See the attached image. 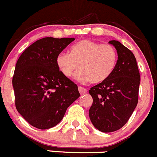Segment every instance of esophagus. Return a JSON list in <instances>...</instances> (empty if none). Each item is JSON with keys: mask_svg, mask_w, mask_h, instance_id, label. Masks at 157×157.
<instances>
[{"mask_svg": "<svg viewBox=\"0 0 157 157\" xmlns=\"http://www.w3.org/2000/svg\"><path fill=\"white\" fill-rule=\"evenodd\" d=\"M78 90H79V92H80V94H85V93H87V91H88L87 89L83 88V87H82V86H79Z\"/></svg>", "mask_w": 157, "mask_h": 157, "instance_id": "obj_1", "label": "esophagus"}]
</instances>
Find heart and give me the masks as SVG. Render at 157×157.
Here are the masks:
<instances>
[{
    "instance_id": "1",
    "label": "heart",
    "mask_w": 157,
    "mask_h": 157,
    "mask_svg": "<svg viewBox=\"0 0 157 157\" xmlns=\"http://www.w3.org/2000/svg\"><path fill=\"white\" fill-rule=\"evenodd\" d=\"M69 54L61 52L56 58V64L65 77L72 76L80 83H100L113 73L117 64L116 49L110 44H100L90 39H83L71 45Z\"/></svg>"
}]
</instances>
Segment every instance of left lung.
Instances as JSON below:
<instances>
[{
    "label": "left lung",
    "instance_id": "8db88e82",
    "mask_svg": "<svg viewBox=\"0 0 157 157\" xmlns=\"http://www.w3.org/2000/svg\"><path fill=\"white\" fill-rule=\"evenodd\" d=\"M118 53L115 68L102 83L89 93L93 104L89 115L94 127L108 133L120 129L127 123L138 102L140 76L134 54L118 41H109Z\"/></svg>",
    "mask_w": 157,
    "mask_h": 157
}]
</instances>
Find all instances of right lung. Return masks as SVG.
Segmentation results:
<instances>
[{
  "label": "right lung",
  "mask_w": 157,
  "mask_h": 157,
  "mask_svg": "<svg viewBox=\"0 0 157 157\" xmlns=\"http://www.w3.org/2000/svg\"><path fill=\"white\" fill-rule=\"evenodd\" d=\"M74 38L45 37L22 53L13 77L19 113L39 129L55 127L80 96L78 87L58 70L56 58Z\"/></svg>",
  "instance_id": "1"
}]
</instances>
